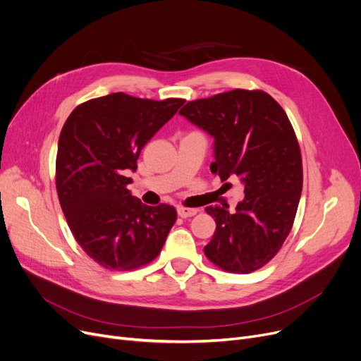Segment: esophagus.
Returning a JSON list of instances; mask_svg holds the SVG:
<instances>
[{"instance_id": "34e87169", "label": "esophagus", "mask_w": 361, "mask_h": 361, "mask_svg": "<svg viewBox=\"0 0 361 361\" xmlns=\"http://www.w3.org/2000/svg\"><path fill=\"white\" fill-rule=\"evenodd\" d=\"M197 211L196 209H192V208H184V207H178L177 208V214L181 216V218H187V216H193Z\"/></svg>"}]
</instances>
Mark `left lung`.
I'll return each mask as SVG.
<instances>
[{
  "mask_svg": "<svg viewBox=\"0 0 361 361\" xmlns=\"http://www.w3.org/2000/svg\"><path fill=\"white\" fill-rule=\"evenodd\" d=\"M178 114L214 138L212 174L245 185L234 212L227 203L207 208L216 228L205 255L226 271L252 273L279 252L301 199V152L288 115L270 94L239 88Z\"/></svg>",
  "mask_w": 361,
  "mask_h": 361,
  "instance_id": "obj_1",
  "label": "left lung"
}]
</instances>
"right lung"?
Here are the masks:
<instances>
[{"label":"right lung","instance_id":"right-lung-1","mask_svg":"<svg viewBox=\"0 0 361 361\" xmlns=\"http://www.w3.org/2000/svg\"><path fill=\"white\" fill-rule=\"evenodd\" d=\"M183 104V99L154 102L112 92L78 106L61 128L56 159L60 207L78 245L107 270L128 271L153 261L176 223L172 207H147L134 197L127 176Z\"/></svg>","mask_w":361,"mask_h":361}]
</instances>
